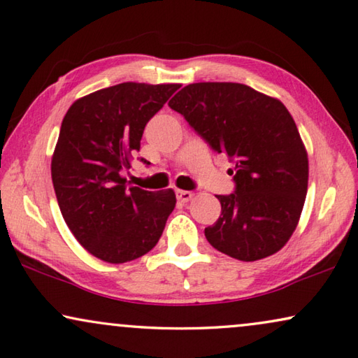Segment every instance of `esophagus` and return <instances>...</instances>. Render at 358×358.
<instances>
[{
	"label": "esophagus",
	"instance_id": "esophagus-1",
	"mask_svg": "<svg viewBox=\"0 0 358 358\" xmlns=\"http://www.w3.org/2000/svg\"><path fill=\"white\" fill-rule=\"evenodd\" d=\"M175 194H177V199H178L180 203H186V201H189L194 197V194L191 191L177 189V191H175Z\"/></svg>",
	"mask_w": 358,
	"mask_h": 358
}]
</instances>
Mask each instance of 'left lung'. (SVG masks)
<instances>
[{"mask_svg": "<svg viewBox=\"0 0 358 358\" xmlns=\"http://www.w3.org/2000/svg\"><path fill=\"white\" fill-rule=\"evenodd\" d=\"M169 106L235 164V192L217 196L222 211L205 229L208 243L241 262L280 250L308 187L307 150L288 109L239 83L189 84Z\"/></svg>", "mask_w": 358, "mask_h": 358, "instance_id": "8db88e82", "label": "left lung"}]
</instances>
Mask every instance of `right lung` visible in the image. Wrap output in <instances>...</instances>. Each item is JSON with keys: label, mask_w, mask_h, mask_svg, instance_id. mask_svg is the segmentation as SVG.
<instances>
[{"label": "right lung", "mask_w": 358, "mask_h": 358, "mask_svg": "<svg viewBox=\"0 0 358 358\" xmlns=\"http://www.w3.org/2000/svg\"><path fill=\"white\" fill-rule=\"evenodd\" d=\"M177 89L122 83L78 99L64 117L51 159L56 199L78 243L103 262L127 263L150 252L177 203L172 189L127 187L122 177L147 122Z\"/></svg>", "instance_id": "add662e5"}]
</instances>
